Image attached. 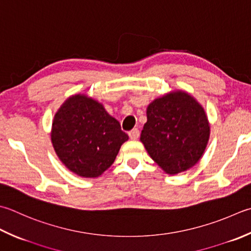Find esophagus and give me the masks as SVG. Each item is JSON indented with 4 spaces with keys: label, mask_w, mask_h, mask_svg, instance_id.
<instances>
[{
    "label": "esophagus",
    "mask_w": 251,
    "mask_h": 251,
    "mask_svg": "<svg viewBox=\"0 0 251 251\" xmlns=\"http://www.w3.org/2000/svg\"><path fill=\"white\" fill-rule=\"evenodd\" d=\"M128 136H129V138H130V139H132V140H136V139H138V138H139V136H140V131H139V129H138V128H134V129L130 130V131L128 132Z\"/></svg>",
    "instance_id": "34e87169"
}]
</instances>
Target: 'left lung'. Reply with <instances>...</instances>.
I'll use <instances>...</instances> for the list:
<instances>
[{"label": "left lung", "instance_id": "8db88e82", "mask_svg": "<svg viewBox=\"0 0 251 251\" xmlns=\"http://www.w3.org/2000/svg\"><path fill=\"white\" fill-rule=\"evenodd\" d=\"M210 126L203 107L185 91H173L147 107L140 141L165 173L175 175L198 163L209 141Z\"/></svg>", "mask_w": 251, "mask_h": 251}]
</instances>
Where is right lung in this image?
<instances>
[{"label": "right lung", "mask_w": 251, "mask_h": 251, "mask_svg": "<svg viewBox=\"0 0 251 251\" xmlns=\"http://www.w3.org/2000/svg\"><path fill=\"white\" fill-rule=\"evenodd\" d=\"M51 140L68 170L80 177L95 178L113 164L128 136L101 103L75 95L54 115Z\"/></svg>", "instance_id": "right-lung-1"}]
</instances>
